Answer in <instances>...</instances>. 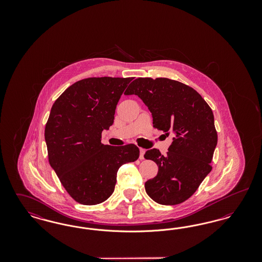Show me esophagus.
Wrapping results in <instances>:
<instances>
[{
	"label": "esophagus",
	"mask_w": 262,
	"mask_h": 262,
	"mask_svg": "<svg viewBox=\"0 0 262 262\" xmlns=\"http://www.w3.org/2000/svg\"><path fill=\"white\" fill-rule=\"evenodd\" d=\"M139 152H140V154H139V159H140V160H143V159H144V153H145V150L140 148V149H139Z\"/></svg>",
	"instance_id": "esophagus-1"
}]
</instances>
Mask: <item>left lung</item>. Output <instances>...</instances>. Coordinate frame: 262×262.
<instances>
[{
  "mask_svg": "<svg viewBox=\"0 0 262 262\" xmlns=\"http://www.w3.org/2000/svg\"><path fill=\"white\" fill-rule=\"evenodd\" d=\"M125 94L143 101L155 128L174 135L165 155L156 148L144 154L158 166L157 176L145 183L147 194L163 205L186 201L212 170L217 132L211 108L193 88L165 77H138Z\"/></svg>",
  "mask_w": 262,
  "mask_h": 262,
  "instance_id": "obj_1",
  "label": "left lung"
}]
</instances>
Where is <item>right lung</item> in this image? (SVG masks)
Segmentation results:
<instances>
[{"mask_svg":"<svg viewBox=\"0 0 262 262\" xmlns=\"http://www.w3.org/2000/svg\"><path fill=\"white\" fill-rule=\"evenodd\" d=\"M133 77H88L55 101L45 126L48 159L74 200L95 205L115 189L117 172L139 157L137 145H104L102 132L114 123L117 104Z\"/></svg>","mask_w":262,"mask_h":262,"instance_id":"right-lung-1","label":"right lung"}]
</instances>
